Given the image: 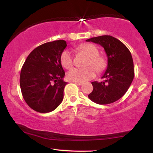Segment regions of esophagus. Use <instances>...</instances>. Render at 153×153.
I'll list each match as a JSON object with an SVG mask.
<instances>
[{
  "mask_svg": "<svg viewBox=\"0 0 153 153\" xmlns=\"http://www.w3.org/2000/svg\"><path fill=\"white\" fill-rule=\"evenodd\" d=\"M74 83H75V84L79 85H83V83H81V82H76V81H75Z\"/></svg>",
  "mask_w": 153,
  "mask_h": 153,
  "instance_id": "34e87169",
  "label": "esophagus"
}]
</instances>
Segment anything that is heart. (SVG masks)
<instances>
[{
	"label": "heart",
	"instance_id": "1",
	"mask_svg": "<svg viewBox=\"0 0 153 153\" xmlns=\"http://www.w3.org/2000/svg\"><path fill=\"white\" fill-rule=\"evenodd\" d=\"M76 50L88 58L85 62V68H74L68 72L67 76L70 81L85 82L95 76V71L101 72L106 68L105 60L99 56L97 48L92 44H83L76 47ZM60 63L64 68L69 70L74 65V58L72 52L65 50L60 56ZM92 66V67L90 66ZM93 66L95 68H92Z\"/></svg>",
	"mask_w": 153,
	"mask_h": 153
}]
</instances>
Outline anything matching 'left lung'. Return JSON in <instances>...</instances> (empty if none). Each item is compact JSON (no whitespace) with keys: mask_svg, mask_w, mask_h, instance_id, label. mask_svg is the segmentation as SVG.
Instances as JSON below:
<instances>
[{"mask_svg":"<svg viewBox=\"0 0 153 153\" xmlns=\"http://www.w3.org/2000/svg\"><path fill=\"white\" fill-rule=\"evenodd\" d=\"M101 45L108 58L107 68L102 76L104 81L92 82L93 91L89 99L99 104H108L117 101L126 93L132 82L134 70L131 53L119 39L111 35L86 39Z\"/></svg>","mask_w":153,"mask_h":153,"instance_id":"obj_1","label":"left lung"}]
</instances>
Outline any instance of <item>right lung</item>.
Here are the masks:
<instances>
[{
	"label": "right lung",
	"instance_id": "right-lung-1",
	"mask_svg": "<svg viewBox=\"0 0 153 153\" xmlns=\"http://www.w3.org/2000/svg\"><path fill=\"white\" fill-rule=\"evenodd\" d=\"M67 47L65 40L43 44L30 52L20 74V87L26 104L35 111L55 110L63 100L67 82L60 56Z\"/></svg>",
	"mask_w": 153,
	"mask_h": 153
}]
</instances>
